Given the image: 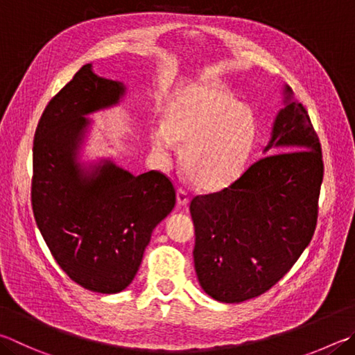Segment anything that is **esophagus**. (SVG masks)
<instances>
[{
	"label": "esophagus",
	"mask_w": 355,
	"mask_h": 355,
	"mask_svg": "<svg viewBox=\"0 0 355 355\" xmlns=\"http://www.w3.org/2000/svg\"><path fill=\"white\" fill-rule=\"evenodd\" d=\"M177 202H178L180 206H186V205H188V203H189V194H188V192L180 188V189L177 191Z\"/></svg>",
	"instance_id": "esophagus-1"
}]
</instances>
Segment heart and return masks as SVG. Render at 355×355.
I'll return each mask as SVG.
<instances>
[{
    "label": "heart",
    "instance_id": "heart-1",
    "mask_svg": "<svg viewBox=\"0 0 355 355\" xmlns=\"http://www.w3.org/2000/svg\"><path fill=\"white\" fill-rule=\"evenodd\" d=\"M166 124L152 132V146L164 163H172L177 141L184 146L183 166L192 183L218 189L245 171L257 141V119L228 89L192 83L172 96Z\"/></svg>",
    "mask_w": 355,
    "mask_h": 355
}]
</instances>
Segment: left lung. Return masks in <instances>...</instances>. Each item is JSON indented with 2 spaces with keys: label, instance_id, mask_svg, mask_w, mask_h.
<instances>
[{
  "label": "left lung",
  "instance_id": "8db88e82",
  "mask_svg": "<svg viewBox=\"0 0 355 355\" xmlns=\"http://www.w3.org/2000/svg\"><path fill=\"white\" fill-rule=\"evenodd\" d=\"M263 153L228 188L191 202L197 278L220 302L272 288L317 227L323 155L306 108L287 85Z\"/></svg>",
  "mask_w": 355,
  "mask_h": 355
}]
</instances>
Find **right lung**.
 <instances>
[{"mask_svg":"<svg viewBox=\"0 0 355 355\" xmlns=\"http://www.w3.org/2000/svg\"><path fill=\"white\" fill-rule=\"evenodd\" d=\"M124 94V83L83 65L44 108L32 149L37 227L63 272L98 293L130 286L152 231L175 206L164 173L133 175L110 158L80 163L92 124L85 116L118 105Z\"/></svg>","mask_w":355,"mask_h":355,"instance_id":"right-lung-1","label":"right lung"}]
</instances>
